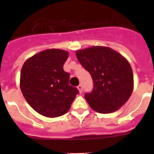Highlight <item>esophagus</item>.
Wrapping results in <instances>:
<instances>
[{"label":"esophagus","instance_id":"obj_1","mask_svg":"<svg viewBox=\"0 0 154 154\" xmlns=\"http://www.w3.org/2000/svg\"><path fill=\"white\" fill-rule=\"evenodd\" d=\"M77 89H79V92L81 93V92H82V85H79L77 86Z\"/></svg>","mask_w":154,"mask_h":154}]
</instances>
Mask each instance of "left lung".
Wrapping results in <instances>:
<instances>
[{
    "label": "left lung",
    "instance_id": "8db88e82",
    "mask_svg": "<svg viewBox=\"0 0 154 154\" xmlns=\"http://www.w3.org/2000/svg\"><path fill=\"white\" fill-rule=\"evenodd\" d=\"M75 54L93 80L92 91L85 94L91 108L99 113H110L123 106L133 90V71L129 62L105 46H92Z\"/></svg>",
    "mask_w": 154,
    "mask_h": 154
}]
</instances>
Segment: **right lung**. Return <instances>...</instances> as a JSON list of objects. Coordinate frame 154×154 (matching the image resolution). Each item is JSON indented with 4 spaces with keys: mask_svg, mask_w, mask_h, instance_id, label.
I'll return each mask as SVG.
<instances>
[{
    "mask_svg": "<svg viewBox=\"0 0 154 154\" xmlns=\"http://www.w3.org/2000/svg\"><path fill=\"white\" fill-rule=\"evenodd\" d=\"M69 52L47 49L25 61L21 69L20 87L24 99L37 112L46 117L64 115L79 93L69 85V73L63 65Z\"/></svg>",
    "mask_w": 154,
    "mask_h": 154,
    "instance_id": "right-lung-1",
    "label": "right lung"
}]
</instances>
